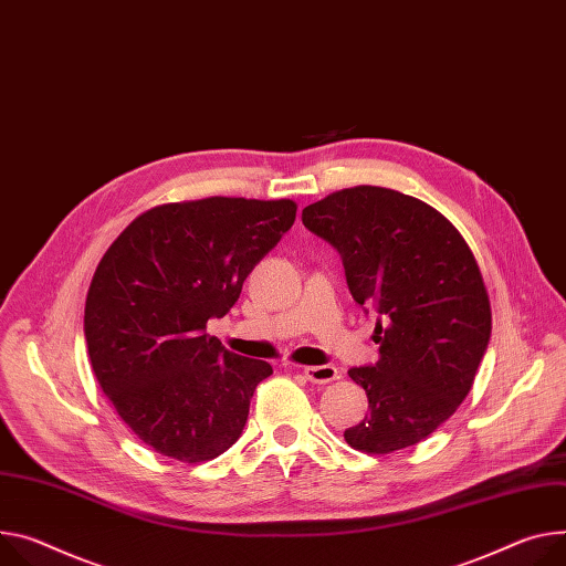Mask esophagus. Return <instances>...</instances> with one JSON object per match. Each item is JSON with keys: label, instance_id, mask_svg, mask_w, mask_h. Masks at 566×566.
<instances>
[{"label": "esophagus", "instance_id": "esophagus-1", "mask_svg": "<svg viewBox=\"0 0 566 566\" xmlns=\"http://www.w3.org/2000/svg\"><path fill=\"white\" fill-rule=\"evenodd\" d=\"M304 377L312 384H329L338 379V370L334 366H306Z\"/></svg>", "mask_w": 566, "mask_h": 566}]
</instances>
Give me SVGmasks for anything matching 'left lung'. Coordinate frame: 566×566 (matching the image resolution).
<instances>
[{
  "label": "left lung",
  "mask_w": 566,
  "mask_h": 566,
  "mask_svg": "<svg viewBox=\"0 0 566 566\" xmlns=\"http://www.w3.org/2000/svg\"><path fill=\"white\" fill-rule=\"evenodd\" d=\"M302 223L338 250L356 304L379 314V361L347 370L370 408L347 444L377 455L418 444L468 397L490 343L468 241L431 205L373 185L306 205Z\"/></svg>",
  "instance_id": "obj_1"
}]
</instances>
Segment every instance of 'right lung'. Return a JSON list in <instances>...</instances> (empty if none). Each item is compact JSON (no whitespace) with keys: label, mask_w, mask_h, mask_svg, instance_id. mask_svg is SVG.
I'll use <instances>...</instances> for the list:
<instances>
[{"label":"right lung","mask_w":566,"mask_h":566,"mask_svg":"<svg viewBox=\"0 0 566 566\" xmlns=\"http://www.w3.org/2000/svg\"><path fill=\"white\" fill-rule=\"evenodd\" d=\"M295 210L289 198L167 202L101 256L83 318L90 364L119 418L158 453L196 465L239 440L273 368L205 329L232 310Z\"/></svg>","instance_id":"1"}]
</instances>
